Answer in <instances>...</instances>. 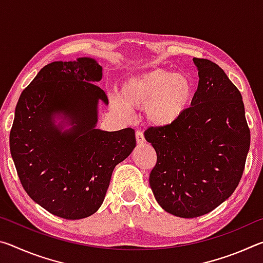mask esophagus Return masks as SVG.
I'll use <instances>...</instances> for the list:
<instances>
[{
	"mask_svg": "<svg viewBox=\"0 0 263 263\" xmlns=\"http://www.w3.org/2000/svg\"><path fill=\"white\" fill-rule=\"evenodd\" d=\"M136 139H137V144L138 145H144L146 140H145V137H144V133L141 131H137L136 132Z\"/></svg>",
	"mask_w": 263,
	"mask_h": 263,
	"instance_id": "34e87169",
	"label": "esophagus"
}]
</instances>
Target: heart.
Wrapping results in <instances>:
<instances>
[{
    "mask_svg": "<svg viewBox=\"0 0 263 263\" xmlns=\"http://www.w3.org/2000/svg\"><path fill=\"white\" fill-rule=\"evenodd\" d=\"M196 87L189 75L157 68L132 75L124 82L114 108L128 117L130 109L144 108L148 125L164 128L174 125L193 105Z\"/></svg>",
    "mask_w": 263,
    "mask_h": 263,
    "instance_id": "1",
    "label": "heart"
}]
</instances>
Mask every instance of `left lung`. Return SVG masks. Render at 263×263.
Returning <instances> with one entry per match:
<instances>
[{"label":"left lung","mask_w":263,"mask_h":263,"mask_svg":"<svg viewBox=\"0 0 263 263\" xmlns=\"http://www.w3.org/2000/svg\"><path fill=\"white\" fill-rule=\"evenodd\" d=\"M193 61L199 80L188 112L174 125L145 132L158 157L149 174L154 197L181 218L205 215L233 194L251 144L237 87L215 62Z\"/></svg>","instance_id":"1"}]
</instances>
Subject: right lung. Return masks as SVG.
<instances>
[{
    "instance_id": "right-lung-1",
    "label": "right lung",
    "mask_w": 263,
    "mask_h": 263,
    "mask_svg": "<svg viewBox=\"0 0 263 263\" xmlns=\"http://www.w3.org/2000/svg\"><path fill=\"white\" fill-rule=\"evenodd\" d=\"M103 68L89 57L53 61L22 92L10 132L17 174L31 199L65 219L99 210L115 167L136 147L132 128H97Z\"/></svg>"
}]
</instances>
